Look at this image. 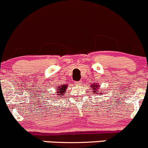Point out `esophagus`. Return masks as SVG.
I'll use <instances>...</instances> for the list:
<instances>
[{"instance_id":"34e87169","label":"esophagus","mask_w":148,"mask_h":148,"mask_svg":"<svg viewBox=\"0 0 148 148\" xmlns=\"http://www.w3.org/2000/svg\"><path fill=\"white\" fill-rule=\"evenodd\" d=\"M81 83H82V81L80 80V81H77V82H75V85H80Z\"/></svg>"}]
</instances>
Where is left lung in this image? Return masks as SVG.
Listing matches in <instances>:
<instances>
[{
  "label": "left lung",
  "instance_id": "left-lung-1",
  "mask_svg": "<svg viewBox=\"0 0 148 148\" xmlns=\"http://www.w3.org/2000/svg\"><path fill=\"white\" fill-rule=\"evenodd\" d=\"M93 87V93H95V91H97V85H92V86ZM97 94H99V93H97Z\"/></svg>",
  "mask_w": 148,
  "mask_h": 148
}]
</instances>
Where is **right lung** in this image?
Masks as SVG:
<instances>
[{
	"label": "right lung",
	"mask_w": 148,
	"mask_h": 148,
	"mask_svg": "<svg viewBox=\"0 0 148 148\" xmlns=\"http://www.w3.org/2000/svg\"><path fill=\"white\" fill-rule=\"evenodd\" d=\"M66 87H67V85H62L61 87H57L58 89V93H59L58 95H61V96H63L64 95L65 92L66 90Z\"/></svg>",
	"instance_id": "obj_1"
}]
</instances>
